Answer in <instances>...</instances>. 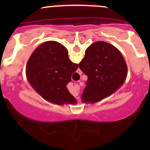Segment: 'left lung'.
Instances as JSON below:
<instances>
[{
    "label": "left lung",
    "instance_id": "1",
    "mask_svg": "<svg viewBox=\"0 0 150 150\" xmlns=\"http://www.w3.org/2000/svg\"><path fill=\"white\" fill-rule=\"evenodd\" d=\"M79 67L88 77L82 102L94 104L111 96L124 84L128 75L120 51L110 43L97 41L86 48Z\"/></svg>",
    "mask_w": 150,
    "mask_h": 150
}]
</instances>
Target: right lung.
I'll list each match as a JSON object with an SVG mask.
<instances>
[{
	"instance_id": "add662e5",
	"label": "right lung",
	"mask_w": 150,
	"mask_h": 150,
	"mask_svg": "<svg viewBox=\"0 0 150 150\" xmlns=\"http://www.w3.org/2000/svg\"><path fill=\"white\" fill-rule=\"evenodd\" d=\"M78 68L68 57L67 49L54 40L44 42L32 53L26 65V77L35 91L50 103L75 104V98L67 85Z\"/></svg>"
}]
</instances>
